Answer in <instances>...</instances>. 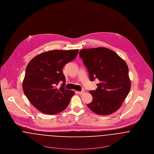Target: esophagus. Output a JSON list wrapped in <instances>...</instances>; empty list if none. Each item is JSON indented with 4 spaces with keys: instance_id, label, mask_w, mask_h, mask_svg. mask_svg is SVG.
<instances>
[{
    "instance_id": "esophagus-1",
    "label": "esophagus",
    "mask_w": 154,
    "mask_h": 154,
    "mask_svg": "<svg viewBox=\"0 0 154 154\" xmlns=\"http://www.w3.org/2000/svg\"><path fill=\"white\" fill-rule=\"evenodd\" d=\"M76 93L80 95H82L83 93H84V91H76Z\"/></svg>"
}]
</instances>
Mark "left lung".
<instances>
[{
  "mask_svg": "<svg viewBox=\"0 0 154 154\" xmlns=\"http://www.w3.org/2000/svg\"><path fill=\"white\" fill-rule=\"evenodd\" d=\"M79 55L88 69L91 81L100 80L90 91L92 101L87 105L94 113L110 115L121 107L131 88L128 68L116 52L106 48L82 49Z\"/></svg>",
  "mask_w": 154,
  "mask_h": 154,
  "instance_id": "1",
  "label": "left lung"
}]
</instances>
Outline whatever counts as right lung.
<instances>
[{
    "instance_id": "obj_1",
    "label": "right lung",
    "mask_w": 154,
    "mask_h": 154,
    "mask_svg": "<svg viewBox=\"0 0 154 154\" xmlns=\"http://www.w3.org/2000/svg\"><path fill=\"white\" fill-rule=\"evenodd\" d=\"M78 53V49L53 50L37 55L28 64L23 89L28 100L38 110L54 115L67 107L74 92L64 88L66 78L62 69ZM60 81L64 82L57 89L56 85Z\"/></svg>"
}]
</instances>
